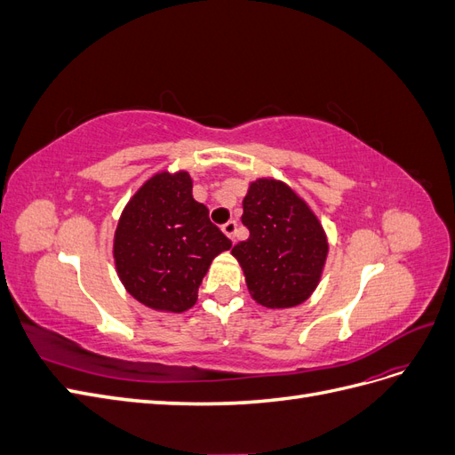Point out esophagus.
<instances>
[{
	"label": "esophagus",
	"mask_w": 455,
	"mask_h": 455,
	"mask_svg": "<svg viewBox=\"0 0 455 455\" xmlns=\"http://www.w3.org/2000/svg\"><path fill=\"white\" fill-rule=\"evenodd\" d=\"M222 231H224V235L228 237V239H235V231H237V222L235 220H229V222H226L224 226H222Z\"/></svg>",
	"instance_id": "34e87169"
}]
</instances>
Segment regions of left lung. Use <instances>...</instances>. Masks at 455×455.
I'll return each instance as SVG.
<instances>
[{
    "mask_svg": "<svg viewBox=\"0 0 455 455\" xmlns=\"http://www.w3.org/2000/svg\"><path fill=\"white\" fill-rule=\"evenodd\" d=\"M243 224L251 237L231 249L256 304L296 307L319 286L328 237L311 206L283 180L256 178L243 199Z\"/></svg>",
    "mask_w": 455,
    "mask_h": 455,
    "instance_id": "obj_1",
    "label": "left lung"
}]
</instances>
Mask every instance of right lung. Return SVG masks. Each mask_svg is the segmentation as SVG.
Wrapping results in <instances>:
<instances>
[{
  "instance_id": "obj_1",
  "label": "right lung",
  "mask_w": 455,
  "mask_h": 455,
  "mask_svg": "<svg viewBox=\"0 0 455 455\" xmlns=\"http://www.w3.org/2000/svg\"><path fill=\"white\" fill-rule=\"evenodd\" d=\"M188 171H159L134 191L114 235V264L125 291L161 313H184L212 259L231 241L194 199Z\"/></svg>"
}]
</instances>
